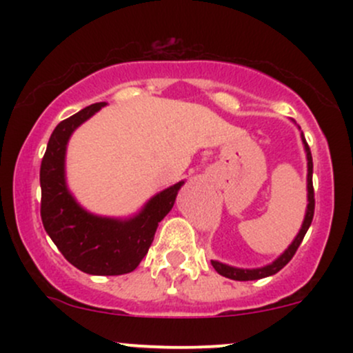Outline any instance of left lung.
Listing matches in <instances>:
<instances>
[{"label": "left lung", "instance_id": "1", "mask_svg": "<svg viewBox=\"0 0 353 353\" xmlns=\"http://www.w3.org/2000/svg\"><path fill=\"white\" fill-rule=\"evenodd\" d=\"M301 129V128H299ZM301 139L303 143V149H305L307 156V209H305V217H303L302 228L299 230V234L295 236L292 244L287 247L283 252L275 259L274 262L267 264L264 267H257V269H241V267H232L228 264H222L219 261H210L214 269L217 270V274L224 275V277L232 279V281H257V279L270 277V275L277 274L279 270L283 269L290 262V259L294 257V254L297 252L299 245L303 241V236L309 230L312 219H314V209H315V199H314V185H312V172H314V164H312V154L309 149V144H307L305 137H303V132H301Z\"/></svg>", "mask_w": 353, "mask_h": 353}]
</instances>
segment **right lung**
Returning a JSON list of instances; mask_svg holds the SVG:
<instances>
[{
	"instance_id": "add662e5",
	"label": "right lung",
	"mask_w": 353,
	"mask_h": 353,
	"mask_svg": "<svg viewBox=\"0 0 353 353\" xmlns=\"http://www.w3.org/2000/svg\"><path fill=\"white\" fill-rule=\"evenodd\" d=\"M106 103L81 109L61 121L48 141L41 161V221L59 252L76 269L91 275L129 274L139 265L154 241L157 225L176 202L184 181L161 190L131 217L89 212L66 184V149L72 132Z\"/></svg>"
}]
</instances>
